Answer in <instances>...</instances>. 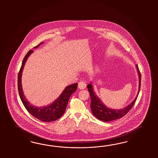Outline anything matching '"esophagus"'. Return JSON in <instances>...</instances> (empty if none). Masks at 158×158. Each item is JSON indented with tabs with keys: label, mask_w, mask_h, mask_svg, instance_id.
<instances>
[{
	"label": "esophagus",
	"mask_w": 158,
	"mask_h": 158,
	"mask_svg": "<svg viewBox=\"0 0 158 158\" xmlns=\"http://www.w3.org/2000/svg\"><path fill=\"white\" fill-rule=\"evenodd\" d=\"M86 84L85 81H81L78 83V87L80 89H85L86 88Z\"/></svg>",
	"instance_id": "esophagus-1"
}]
</instances>
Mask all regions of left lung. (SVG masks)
<instances>
[{
	"label": "left lung",
	"mask_w": 158,
	"mask_h": 158,
	"mask_svg": "<svg viewBox=\"0 0 158 158\" xmlns=\"http://www.w3.org/2000/svg\"><path fill=\"white\" fill-rule=\"evenodd\" d=\"M137 71L139 72V90L138 94L136 96L134 100L129 105L127 106L122 110H112L109 108H107L105 105H104L98 97L96 96L93 90V87L91 84H89L87 86L88 91H89L90 97H91V111L93 115L96 116L97 119L104 122H110L114 120L118 119L123 117L124 115H126L129 110L133 106L135 101L137 100V97L139 96V92L140 90L141 86V73L139 72V67L136 65Z\"/></svg>",
	"instance_id": "8db88e82"
}]
</instances>
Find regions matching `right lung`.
<instances>
[{"label": "right lung", "instance_id": "right-lung-1", "mask_svg": "<svg viewBox=\"0 0 158 158\" xmlns=\"http://www.w3.org/2000/svg\"><path fill=\"white\" fill-rule=\"evenodd\" d=\"M42 43H39L38 45L34 47L38 48ZM34 51L31 50L25 55L22 62L21 67L20 68L19 75H18V90L19 93L20 98L25 108L28 111L30 114L32 115L35 118L39 120H40L44 122H50L55 121L59 119L64 113L67 107L68 100L73 93L77 90V83H74L70 86H67L63 91L61 96H60L52 104L44 107H36L34 105L30 104L28 101L25 98L23 94V91L21 86V75L23 70L25 63L29 55Z\"/></svg>", "mask_w": 158, "mask_h": 158}]
</instances>
